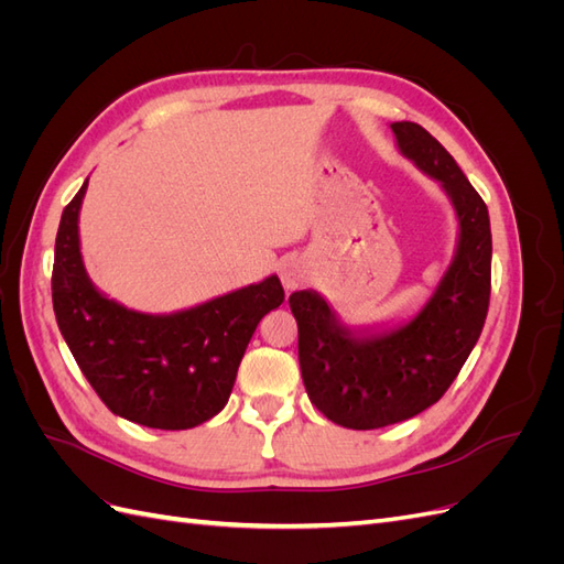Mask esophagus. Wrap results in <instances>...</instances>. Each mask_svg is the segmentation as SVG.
<instances>
[{
  "label": "esophagus",
  "mask_w": 564,
  "mask_h": 564,
  "mask_svg": "<svg viewBox=\"0 0 564 564\" xmlns=\"http://www.w3.org/2000/svg\"><path fill=\"white\" fill-rule=\"evenodd\" d=\"M311 280V265L301 261V259H289L282 265V284L286 292H294V289H301L305 282Z\"/></svg>",
  "instance_id": "1"
}]
</instances>
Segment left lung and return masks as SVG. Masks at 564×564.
Masks as SVG:
<instances>
[{"label": "left lung", "mask_w": 564, "mask_h": 564, "mask_svg": "<svg viewBox=\"0 0 564 564\" xmlns=\"http://www.w3.org/2000/svg\"><path fill=\"white\" fill-rule=\"evenodd\" d=\"M390 129L402 155L442 185L458 235L431 299L398 324L355 329L313 289L289 296L308 398L329 421L352 431L406 421L445 395L482 334L491 292L487 204L421 124L392 122Z\"/></svg>", "instance_id": "obj_1"}]
</instances>
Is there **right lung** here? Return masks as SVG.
<instances>
[{
  "label": "right lung",
  "mask_w": 564,
  "mask_h": 564,
  "mask_svg": "<svg viewBox=\"0 0 564 564\" xmlns=\"http://www.w3.org/2000/svg\"><path fill=\"white\" fill-rule=\"evenodd\" d=\"M89 178L56 235L51 299L79 369L112 414L148 429L185 431L226 406L259 322L282 305L278 275L169 315H148L98 292L79 249Z\"/></svg>",
  "instance_id": "right-lung-1"
}]
</instances>
